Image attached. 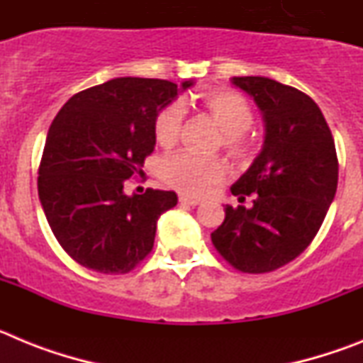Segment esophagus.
Instances as JSON below:
<instances>
[{
  "label": "esophagus",
  "mask_w": 363,
  "mask_h": 363,
  "mask_svg": "<svg viewBox=\"0 0 363 363\" xmlns=\"http://www.w3.org/2000/svg\"><path fill=\"white\" fill-rule=\"evenodd\" d=\"M179 201L184 205H189V207H196V205H200V200H198V198L185 196V194H179Z\"/></svg>",
  "instance_id": "34e87169"
}]
</instances>
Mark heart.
Masks as SVG:
<instances>
[{
	"mask_svg": "<svg viewBox=\"0 0 363 363\" xmlns=\"http://www.w3.org/2000/svg\"><path fill=\"white\" fill-rule=\"evenodd\" d=\"M201 107L221 129L220 145L230 158L240 163L251 162L256 154V140L249 129L255 123V108L243 94L230 89H213L201 94ZM185 121V108L179 101L163 105L152 121L154 140L163 149L176 145L182 136ZM227 165L218 156L179 150L169 154L160 162L158 174L167 185L184 194H203L211 185L225 178Z\"/></svg>",
	"mask_w": 363,
	"mask_h": 363,
	"instance_id": "heart-1",
	"label": "heart"
}]
</instances>
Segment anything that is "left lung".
Instances as JSON below:
<instances>
[{"label":"left lung","instance_id":"obj_1","mask_svg":"<svg viewBox=\"0 0 363 363\" xmlns=\"http://www.w3.org/2000/svg\"><path fill=\"white\" fill-rule=\"evenodd\" d=\"M252 96L265 120L264 149L230 187L251 207H225L211 234L234 269L262 274L306 251L320 230L338 185V158L320 107L301 91L262 76L233 78Z\"/></svg>","mask_w":363,"mask_h":363}]
</instances>
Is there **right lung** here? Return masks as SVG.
Instances as JSON below:
<instances>
[{
  "mask_svg": "<svg viewBox=\"0 0 363 363\" xmlns=\"http://www.w3.org/2000/svg\"><path fill=\"white\" fill-rule=\"evenodd\" d=\"M176 96L167 79L116 78L74 94L54 118L38 194L56 240L83 267L125 274L152 251L156 221L178 196L158 189L129 196L123 185L143 172L154 116Z\"/></svg>",
  "mask_w": 363,
  "mask_h": 363,
  "instance_id": "1",
  "label": "right lung"
}]
</instances>
